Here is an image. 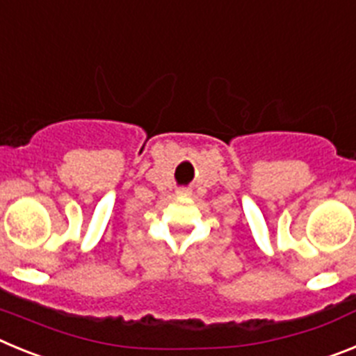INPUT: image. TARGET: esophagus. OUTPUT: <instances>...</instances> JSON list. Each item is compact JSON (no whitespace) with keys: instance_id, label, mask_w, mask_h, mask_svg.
I'll return each instance as SVG.
<instances>
[{"instance_id":"34e87169","label":"esophagus","mask_w":356,"mask_h":356,"mask_svg":"<svg viewBox=\"0 0 356 356\" xmlns=\"http://www.w3.org/2000/svg\"><path fill=\"white\" fill-rule=\"evenodd\" d=\"M177 195H181V197H188V195H190V191L186 190V188H181V190L177 191Z\"/></svg>"}]
</instances>
